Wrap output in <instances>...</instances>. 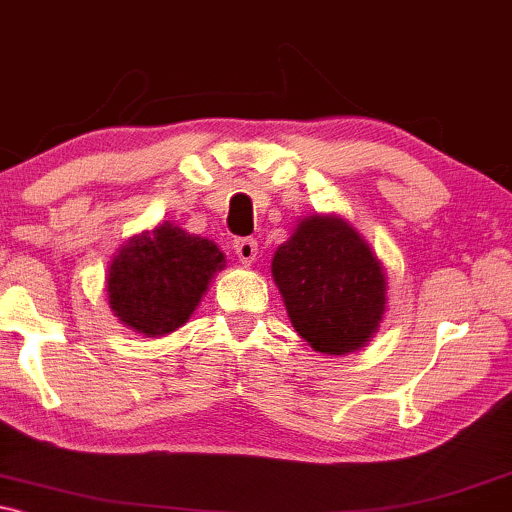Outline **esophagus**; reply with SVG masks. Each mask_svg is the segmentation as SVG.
I'll use <instances>...</instances> for the list:
<instances>
[{"label":"esophagus","instance_id":"obj_1","mask_svg":"<svg viewBox=\"0 0 512 512\" xmlns=\"http://www.w3.org/2000/svg\"><path fill=\"white\" fill-rule=\"evenodd\" d=\"M235 254L240 258V263L249 265L256 261L258 256V242L254 237H242V240H235Z\"/></svg>","mask_w":512,"mask_h":512}]
</instances>
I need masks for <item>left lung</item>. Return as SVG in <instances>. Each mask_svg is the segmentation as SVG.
Wrapping results in <instances>:
<instances>
[{"label": "left lung", "instance_id": "1", "mask_svg": "<svg viewBox=\"0 0 512 512\" xmlns=\"http://www.w3.org/2000/svg\"><path fill=\"white\" fill-rule=\"evenodd\" d=\"M272 279L300 338L314 352L366 345L387 310V277L368 242L338 216H307L275 251Z\"/></svg>", "mask_w": 512, "mask_h": 512}]
</instances>
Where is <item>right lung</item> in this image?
<instances>
[{
    "label": "right lung",
    "mask_w": 512,
    "mask_h": 512,
    "mask_svg": "<svg viewBox=\"0 0 512 512\" xmlns=\"http://www.w3.org/2000/svg\"><path fill=\"white\" fill-rule=\"evenodd\" d=\"M226 261L205 237L163 223L123 244L107 275L109 307L132 331H177L198 307L202 293Z\"/></svg>",
    "instance_id": "right-lung-1"
}]
</instances>
